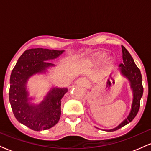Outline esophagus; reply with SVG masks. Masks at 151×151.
I'll return each instance as SVG.
<instances>
[{
	"mask_svg": "<svg viewBox=\"0 0 151 151\" xmlns=\"http://www.w3.org/2000/svg\"><path fill=\"white\" fill-rule=\"evenodd\" d=\"M76 83L81 85V86H86L87 85V81L86 79H84L83 78H79V79H77V81H76Z\"/></svg>",
	"mask_w": 151,
	"mask_h": 151,
	"instance_id": "obj_1",
	"label": "esophagus"
}]
</instances>
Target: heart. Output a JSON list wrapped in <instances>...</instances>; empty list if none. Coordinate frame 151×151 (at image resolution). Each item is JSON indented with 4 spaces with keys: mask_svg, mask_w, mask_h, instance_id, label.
I'll return each mask as SVG.
<instances>
[{
    "mask_svg": "<svg viewBox=\"0 0 151 151\" xmlns=\"http://www.w3.org/2000/svg\"><path fill=\"white\" fill-rule=\"evenodd\" d=\"M106 57H107V55L105 52H98V53H96V55L93 56V60L95 63H101L105 60ZM112 62H113V58H110V59L108 60V63L109 64H110V63H112Z\"/></svg>",
    "mask_w": 151,
    "mask_h": 151,
    "instance_id": "1",
    "label": "heart"
}]
</instances>
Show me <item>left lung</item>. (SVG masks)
<instances>
[{
	"label": "left lung",
	"mask_w": 151,
	"mask_h": 151,
	"mask_svg": "<svg viewBox=\"0 0 151 151\" xmlns=\"http://www.w3.org/2000/svg\"><path fill=\"white\" fill-rule=\"evenodd\" d=\"M122 50L123 64L122 63L119 65V71L122 75L126 78L129 82L130 88L132 91V95H133V99H132L129 114L127 118H125V119H124L116 127L111 129H104L105 131H108V132H113V131L122 128L133 120L136 115H137L138 112H139L140 108V101H141L143 93L142 76H141L140 70L136 65L133 58L130 55L128 50L123 46H122Z\"/></svg>",
	"instance_id": "8db88e82"
}]
</instances>
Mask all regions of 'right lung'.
<instances>
[{"label": "right lung", "instance_id": "obj_1", "mask_svg": "<svg viewBox=\"0 0 151 151\" xmlns=\"http://www.w3.org/2000/svg\"><path fill=\"white\" fill-rule=\"evenodd\" d=\"M65 50L32 48L25 50L19 58L10 79V101L13 114L18 122L34 131L46 130L57 124L61 115V99L68 92L67 88L52 87L39 103H34L29 97L27 82L35 74H46L55 65L50 60L56 59Z\"/></svg>", "mask_w": 151, "mask_h": 151}]
</instances>
